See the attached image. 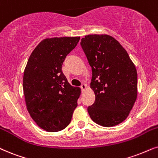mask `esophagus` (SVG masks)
<instances>
[{
  "instance_id": "1",
  "label": "esophagus",
  "mask_w": 158,
  "mask_h": 158,
  "mask_svg": "<svg viewBox=\"0 0 158 158\" xmlns=\"http://www.w3.org/2000/svg\"><path fill=\"white\" fill-rule=\"evenodd\" d=\"M86 85H85V84H84V83H83V84H81V90L82 91H85V89H86Z\"/></svg>"
}]
</instances>
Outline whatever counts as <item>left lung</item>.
Returning <instances> with one entry per match:
<instances>
[{"label": "left lung", "instance_id": "left-lung-1", "mask_svg": "<svg viewBox=\"0 0 158 158\" xmlns=\"http://www.w3.org/2000/svg\"><path fill=\"white\" fill-rule=\"evenodd\" d=\"M81 45L92 69L95 102L88 107L96 123L111 127L124 121L137 97V72L128 53L108 35H89Z\"/></svg>", "mask_w": 158, "mask_h": 158}]
</instances>
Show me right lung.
I'll return each mask as SVG.
<instances>
[{
  "mask_svg": "<svg viewBox=\"0 0 158 158\" xmlns=\"http://www.w3.org/2000/svg\"><path fill=\"white\" fill-rule=\"evenodd\" d=\"M80 37L43 40L32 52L24 72L27 109L37 125L48 132L63 130L77 106L81 89L72 86L61 67Z\"/></svg>",
  "mask_w": 158,
  "mask_h": 158,
  "instance_id": "add662e5",
  "label": "right lung"
}]
</instances>
